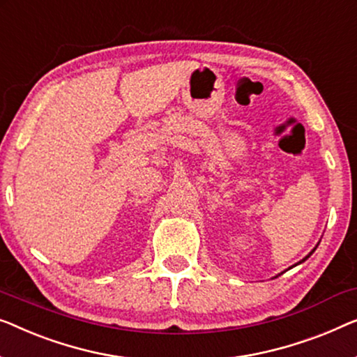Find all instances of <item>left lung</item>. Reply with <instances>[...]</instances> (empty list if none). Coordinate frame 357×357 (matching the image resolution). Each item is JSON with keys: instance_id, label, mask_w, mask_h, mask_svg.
<instances>
[{"instance_id": "8db88e82", "label": "left lung", "mask_w": 357, "mask_h": 357, "mask_svg": "<svg viewBox=\"0 0 357 357\" xmlns=\"http://www.w3.org/2000/svg\"><path fill=\"white\" fill-rule=\"evenodd\" d=\"M317 246H319V245H317ZM317 246H316V248H317ZM316 248H314V250H312V251H311V252H309V255H307V256H306V257H304V259H303V261H299V262H298V264H301V262H304V261H306V259H307V257H309V256H311V255H312V252H314V251H316ZM294 266H296V264H294ZM278 275H280V273H278Z\"/></svg>"}]
</instances>
